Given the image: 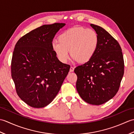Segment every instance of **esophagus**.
Wrapping results in <instances>:
<instances>
[{
  "instance_id": "esophagus-1",
  "label": "esophagus",
  "mask_w": 134,
  "mask_h": 134,
  "mask_svg": "<svg viewBox=\"0 0 134 134\" xmlns=\"http://www.w3.org/2000/svg\"><path fill=\"white\" fill-rule=\"evenodd\" d=\"M74 70V67L72 66H71L70 69V72H73Z\"/></svg>"
}]
</instances>
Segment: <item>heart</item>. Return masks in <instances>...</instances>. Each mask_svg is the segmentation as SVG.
<instances>
[{
    "instance_id": "1",
    "label": "heart",
    "mask_w": 134,
    "mask_h": 134,
    "mask_svg": "<svg viewBox=\"0 0 134 134\" xmlns=\"http://www.w3.org/2000/svg\"><path fill=\"white\" fill-rule=\"evenodd\" d=\"M99 37L95 30L84 27H74L59 36V41H52V48L59 60L67 63L70 53L74 60L85 63L94 55L98 47Z\"/></svg>"
}]
</instances>
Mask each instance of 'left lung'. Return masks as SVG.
Instances as JSON below:
<instances>
[{"mask_svg":"<svg viewBox=\"0 0 134 134\" xmlns=\"http://www.w3.org/2000/svg\"><path fill=\"white\" fill-rule=\"evenodd\" d=\"M98 34V47L89 61L76 67V87L83 100L99 105L112 98L120 87L124 62L120 44L101 27L91 24Z\"/></svg>","mask_w":134,"mask_h":134,"instance_id":"obj_1","label":"left lung"}]
</instances>
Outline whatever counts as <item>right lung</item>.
<instances>
[{
  "mask_svg": "<svg viewBox=\"0 0 134 134\" xmlns=\"http://www.w3.org/2000/svg\"><path fill=\"white\" fill-rule=\"evenodd\" d=\"M65 25H44L22 36L15 44L11 76L17 94L33 108L50 104L70 71V65L59 60L51 45L56 33Z\"/></svg>",
  "mask_w": 134,
  "mask_h": 134,
  "instance_id": "add662e5",
  "label": "right lung"
}]
</instances>
